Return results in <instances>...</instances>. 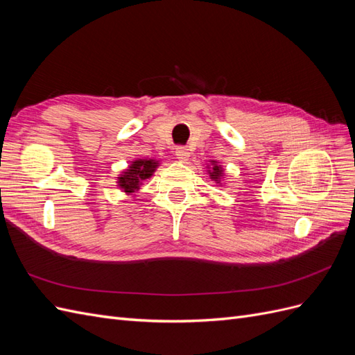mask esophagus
<instances>
[{
  "label": "esophagus",
  "mask_w": 355,
  "mask_h": 355,
  "mask_svg": "<svg viewBox=\"0 0 355 355\" xmlns=\"http://www.w3.org/2000/svg\"><path fill=\"white\" fill-rule=\"evenodd\" d=\"M176 157L178 159H180L182 163H187L189 158V149H187L185 146H178L176 148Z\"/></svg>",
  "instance_id": "34e87169"
}]
</instances>
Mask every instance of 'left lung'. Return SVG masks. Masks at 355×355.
I'll return each instance as SVG.
<instances>
[{
    "label": "left lung",
    "instance_id": "1",
    "mask_svg": "<svg viewBox=\"0 0 355 355\" xmlns=\"http://www.w3.org/2000/svg\"><path fill=\"white\" fill-rule=\"evenodd\" d=\"M207 168H209L207 173H209L210 179L216 182V184L222 185V180H223V176H225L223 167L218 163L216 159H211V161H210V166L207 164Z\"/></svg>",
    "mask_w": 355,
    "mask_h": 355
}]
</instances>
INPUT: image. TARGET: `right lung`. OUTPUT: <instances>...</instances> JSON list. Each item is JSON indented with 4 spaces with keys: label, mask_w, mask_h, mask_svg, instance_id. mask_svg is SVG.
<instances>
[{
    "label": "right lung",
    "mask_w": 355,
    "mask_h": 355,
    "mask_svg": "<svg viewBox=\"0 0 355 355\" xmlns=\"http://www.w3.org/2000/svg\"><path fill=\"white\" fill-rule=\"evenodd\" d=\"M159 166V161L153 158H136L132 164L123 170L116 178V187L127 196H135L139 192L144 182L151 178Z\"/></svg>",
    "instance_id": "obj_1"
}]
</instances>
